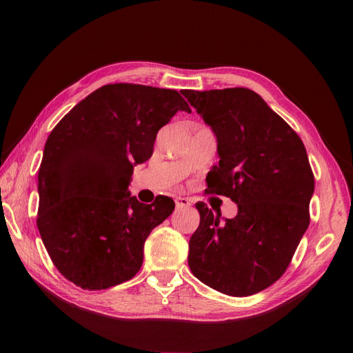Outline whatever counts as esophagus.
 I'll use <instances>...</instances> for the list:
<instances>
[{"mask_svg":"<svg viewBox=\"0 0 353 353\" xmlns=\"http://www.w3.org/2000/svg\"><path fill=\"white\" fill-rule=\"evenodd\" d=\"M176 208L181 209V208H190L191 206V201L186 199V197H176Z\"/></svg>","mask_w":353,"mask_h":353,"instance_id":"1","label":"esophagus"}]
</instances>
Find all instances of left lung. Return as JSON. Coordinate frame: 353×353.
Returning <instances> with one entry per match:
<instances>
[{
    "mask_svg": "<svg viewBox=\"0 0 353 353\" xmlns=\"http://www.w3.org/2000/svg\"><path fill=\"white\" fill-rule=\"evenodd\" d=\"M183 95L216 138L220 161L206 177L208 190L238 206L234 219H223L199 201L188 265L223 294H256L285 273L310 226L308 154L297 133L250 89Z\"/></svg>",
    "mask_w": 353,
    "mask_h": 353,
    "instance_id": "1",
    "label": "left lung"
}]
</instances>
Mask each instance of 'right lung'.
<instances>
[{
    "label": "right lung",
    "instance_id": "1",
    "mask_svg": "<svg viewBox=\"0 0 353 353\" xmlns=\"http://www.w3.org/2000/svg\"><path fill=\"white\" fill-rule=\"evenodd\" d=\"M179 110L191 112L174 89L106 85L50 133L37 174V229L52 264L77 287L106 290L132 279L150 232L174 211L165 196L141 203L129 185Z\"/></svg>",
    "mask_w": 353,
    "mask_h": 353
}]
</instances>
